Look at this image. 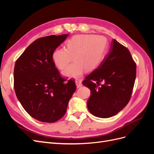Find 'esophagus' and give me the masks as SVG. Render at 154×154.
<instances>
[{
	"label": "esophagus",
	"instance_id": "obj_1",
	"mask_svg": "<svg viewBox=\"0 0 154 154\" xmlns=\"http://www.w3.org/2000/svg\"><path fill=\"white\" fill-rule=\"evenodd\" d=\"M76 87L77 88H79L82 86V82L80 81V80H76Z\"/></svg>",
	"mask_w": 154,
	"mask_h": 154
}]
</instances>
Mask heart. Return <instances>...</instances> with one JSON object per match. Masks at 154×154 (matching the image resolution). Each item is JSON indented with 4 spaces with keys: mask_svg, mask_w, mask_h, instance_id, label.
Instances as JSON below:
<instances>
[{
    "mask_svg": "<svg viewBox=\"0 0 154 154\" xmlns=\"http://www.w3.org/2000/svg\"><path fill=\"white\" fill-rule=\"evenodd\" d=\"M105 37L93 35H78L69 39L66 49L55 50L52 59L55 66L60 70L66 68L63 74L69 78H78L85 72L92 71L100 66L103 59L106 47Z\"/></svg>",
    "mask_w": 154,
    "mask_h": 154,
    "instance_id": "heart-1",
    "label": "heart"
}]
</instances>
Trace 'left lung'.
Returning <instances> with one entry per match:
<instances>
[{
    "label": "left lung",
    "mask_w": 154,
    "mask_h": 154,
    "mask_svg": "<svg viewBox=\"0 0 154 154\" xmlns=\"http://www.w3.org/2000/svg\"><path fill=\"white\" fill-rule=\"evenodd\" d=\"M136 77V63L129 50L112 40L100 66L82 83L91 92L87 101L90 112L101 118L117 114L129 102Z\"/></svg>",
    "instance_id": "1"
}]
</instances>
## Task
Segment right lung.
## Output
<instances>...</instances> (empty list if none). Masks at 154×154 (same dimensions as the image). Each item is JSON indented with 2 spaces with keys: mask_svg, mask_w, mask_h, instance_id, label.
Here are the masks:
<instances>
[{
  "mask_svg": "<svg viewBox=\"0 0 154 154\" xmlns=\"http://www.w3.org/2000/svg\"><path fill=\"white\" fill-rule=\"evenodd\" d=\"M68 34L50 35L31 43L15 62L14 89L23 108L31 117L54 123L66 114L76 87L74 80L65 82L52 55Z\"/></svg>",
  "mask_w": 154,
  "mask_h": 154,
  "instance_id": "right-lung-1",
  "label": "right lung"
}]
</instances>
